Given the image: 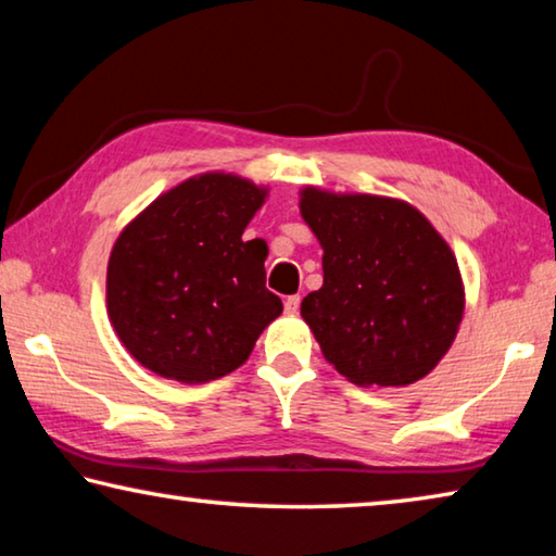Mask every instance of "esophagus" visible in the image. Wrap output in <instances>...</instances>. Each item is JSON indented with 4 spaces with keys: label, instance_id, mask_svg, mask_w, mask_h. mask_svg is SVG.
I'll use <instances>...</instances> for the list:
<instances>
[{
    "label": "esophagus",
    "instance_id": "esophagus-1",
    "mask_svg": "<svg viewBox=\"0 0 556 556\" xmlns=\"http://www.w3.org/2000/svg\"><path fill=\"white\" fill-rule=\"evenodd\" d=\"M299 306H301V296L299 294H291L285 299V312L287 314H299Z\"/></svg>",
    "mask_w": 556,
    "mask_h": 556
}]
</instances>
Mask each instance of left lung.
<instances>
[{
    "label": "left lung",
    "mask_w": 556,
    "mask_h": 556,
    "mask_svg": "<svg viewBox=\"0 0 556 556\" xmlns=\"http://www.w3.org/2000/svg\"><path fill=\"white\" fill-rule=\"evenodd\" d=\"M324 248V287L301 301L328 363L355 384L402 388L454 343L464 287L454 252L417 208L380 195L301 193Z\"/></svg>",
    "instance_id": "left-lung-1"
}]
</instances>
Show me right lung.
I'll return each mask as SVG.
<instances>
[{
	"mask_svg": "<svg viewBox=\"0 0 556 556\" xmlns=\"http://www.w3.org/2000/svg\"><path fill=\"white\" fill-rule=\"evenodd\" d=\"M262 203L255 184L203 174L122 230L108 265V312L144 368L188 384L223 378L281 314L265 287V240H242Z\"/></svg>",
	"mask_w": 556,
	"mask_h": 556,
	"instance_id": "obj_1",
	"label": "right lung"
}]
</instances>
